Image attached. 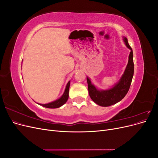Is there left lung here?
I'll use <instances>...</instances> for the list:
<instances>
[{
  "label": "left lung",
  "instance_id": "8db88e82",
  "mask_svg": "<svg viewBox=\"0 0 158 158\" xmlns=\"http://www.w3.org/2000/svg\"><path fill=\"white\" fill-rule=\"evenodd\" d=\"M123 41L127 48L131 50L128 60L125 72L118 82L111 88L107 89H98L91 82L87 76L88 92L89 97L99 106L108 107L117 103L125 98L130 88L134 74L133 52L129 45L127 38L123 37Z\"/></svg>",
  "mask_w": 158,
  "mask_h": 158
}]
</instances>
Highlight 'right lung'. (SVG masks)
Instances as JSON below:
<instances>
[{"mask_svg":"<svg viewBox=\"0 0 158 158\" xmlns=\"http://www.w3.org/2000/svg\"><path fill=\"white\" fill-rule=\"evenodd\" d=\"M70 81L67 83L66 85V88L64 89V92L63 93V94L62 95V96L56 99L55 101L52 102L51 103H46V104H41V103H38L37 104L40 105V106L44 107H47V108H51V109H55V108H59L60 107H61L62 106L67 102V100L69 99V88H70Z\"/></svg>","mask_w":158,"mask_h":158,"instance_id":"obj_1","label":"right lung"}]
</instances>
